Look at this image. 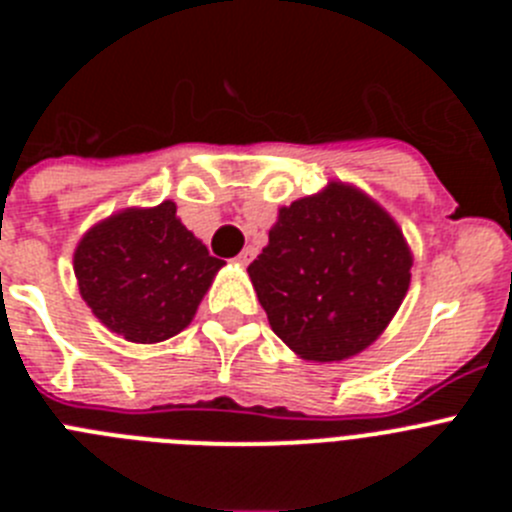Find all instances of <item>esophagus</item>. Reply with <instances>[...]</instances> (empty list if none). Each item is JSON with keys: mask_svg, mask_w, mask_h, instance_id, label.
Segmentation results:
<instances>
[{"mask_svg": "<svg viewBox=\"0 0 512 512\" xmlns=\"http://www.w3.org/2000/svg\"><path fill=\"white\" fill-rule=\"evenodd\" d=\"M253 256H256V248H243L241 253H238V264H251L253 261Z\"/></svg>", "mask_w": 512, "mask_h": 512, "instance_id": "obj_1", "label": "esophagus"}]
</instances>
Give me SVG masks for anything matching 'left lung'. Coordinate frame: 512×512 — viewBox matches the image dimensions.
I'll list each match as a JSON object with an SVG mask.
<instances>
[{"instance_id": "obj_1", "label": "left lung", "mask_w": 512, "mask_h": 512, "mask_svg": "<svg viewBox=\"0 0 512 512\" xmlns=\"http://www.w3.org/2000/svg\"><path fill=\"white\" fill-rule=\"evenodd\" d=\"M413 253L390 212L330 182L279 210L248 266L271 330L305 361H343L372 346L410 287Z\"/></svg>"}]
</instances>
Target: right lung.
<instances>
[{
	"mask_svg": "<svg viewBox=\"0 0 512 512\" xmlns=\"http://www.w3.org/2000/svg\"><path fill=\"white\" fill-rule=\"evenodd\" d=\"M223 264L184 228L171 200L104 217L74 251L84 302L99 323L133 343L182 333Z\"/></svg>",
	"mask_w": 512,
	"mask_h": 512,
	"instance_id": "right-lung-1",
	"label": "right lung"
}]
</instances>
